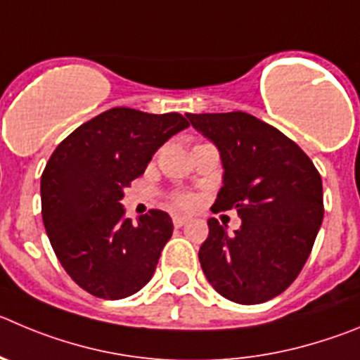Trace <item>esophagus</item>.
Instances as JSON below:
<instances>
[{
    "label": "esophagus",
    "instance_id": "1",
    "mask_svg": "<svg viewBox=\"0 0 360 360\" xmlns=\"http://www.w3.org/2000/svg\"><path fill=\"white\" fill-rule=\"evenodd\" d=\"M189 221V217L186 216H173V225L176 226V229H180V226H184Z\"/></svg>",
    "mask_w": 360,
    "mask_h": 360
}]
</instances>
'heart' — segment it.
Masks as SVG:
<instances>
[{"label":"heart","instance_id":"obj_1","mask_svg":"<svg viewBox=\"0 0 360 360\" xmlns=\"http://www.w3.org/2000/svg\"><path fill=\"white\" fill-rule=\"evenodd\" d=\"M171 203H173L174 209H180V210H189L194 209L198 203L196 196L191 193H176L171 196Z\"/></svg>","mask_w":360,"mask_h":360}]
</instances>
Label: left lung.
I'll use <instances>...</instances> for the list:
<instances>
[{"instance_id":"1","label":"left lung","mask_w":360,"mask_h":360,"mask_svg":"<svg viewBox=\"0 0 360 360\" xmlns=\"http://www.w3.org/2000/svg\"><path fill=\"white\" fill-rule=\"evenodd\" d=\"M187 117L216 144L225 167L212 210L236 209L243 219L229 236L210 217L198 253L203 273L230 302H268L295 282L312 252L325 214L319 171L295 141L255 115Z\"/></svg>"}]
</instances>
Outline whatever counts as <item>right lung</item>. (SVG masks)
<instances>
[{
    "label": "right lung",
    "instance_id": "obj_1",
    "mask_svg": "<svg viewBox=\"0 0 360 360\" xmlns=\"http://www.w3.org/2000/svg\"><path fill=\"white\" fill-rule=\"evenodd\" d=\"M189 127L178 112L115 107L69 134L41 176L46 233L58 262L84 291L103 300L135 295L153 276L173 233L167 212L124 217L123 187L171 135Z\"/></svg>",
    "mask_w": 360,
    "mask_h": 360
}]
</instances>
